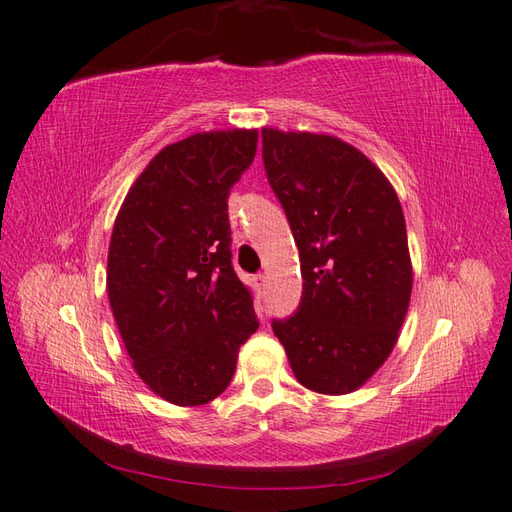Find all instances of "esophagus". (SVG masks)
<instances>
[{
  "mask_svg": "<svg viewBox=\"0 0 512 512\" xmlns=\"http://www.w3.org/2000/svg\"><path fill=\"white\" fill-rule=\"evenodd\" d=\"M255 285H257V290H259V292H264V290H266L268 277L264 275V272H259V275H255Z\"/></svg>",
  "mask_w": 512,
  "mask_h": 512,
  "instance_id": "1",
  "label": "esophagus"
}]
</instances>
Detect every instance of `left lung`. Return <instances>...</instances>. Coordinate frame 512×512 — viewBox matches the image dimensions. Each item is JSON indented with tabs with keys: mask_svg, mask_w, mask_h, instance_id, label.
Instances as JSON below:
<instances>
[{
	"mask_svg": "<svg viewBox=\"0 0 512 512\" xmlns=\"http://www.w3.org/2000/svg\"><path fill=\"white\" fill-rule=\"evenodd\" d=\"M272 192L299 246L303 296L272 320L294 377L320 395L364 386L395 349L412 294L401 202L347 141L261 128Z\"/></svg>",
	"mask_w": 512,
	"mask_h": 512,
	"instance_id": "1",
	"label": "left lung"
}]
</instances>
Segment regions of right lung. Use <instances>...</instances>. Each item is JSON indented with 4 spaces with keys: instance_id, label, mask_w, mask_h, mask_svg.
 <instances>
[{
    "instance_id": "1",
    "label": "right lung",
    "mask_w": 512,
    "mask_h": 512,
    "mask_svg": "<svg viewBox=\"0 0 512 512\" xmlns=\"http://www.w3.org/2000/svg\"><path fill=\"white\" fill-rule=\"evenodd\" d=\"M257 130H209L165 146L117 213L106 290L144 384L174 406H202L231 384L259 323L231 264L227 198L251 168Z\"/></svg>"
}]
</instances>
